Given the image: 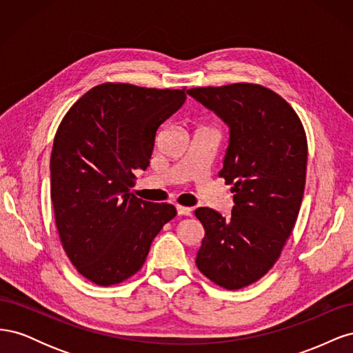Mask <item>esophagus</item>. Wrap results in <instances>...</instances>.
Instances as JSON below:
<instances>
[{"instance_id":"esophagus-1","label":"esophagus","mask_w":353,"mask_h":353,"mask_svg":"<svg viewBox=\"0 0 353 353\" xmlns=\"http://www.w3.org/2000/svg\"><path fill=\"white\" fill-rule=\"evenodd\" d=\"M176 210L179 215H184V216H191V213H193V209L183 206V205H176Z\"/></svg>"}]
</instances>
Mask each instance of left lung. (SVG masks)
I'll use <instances>...</instances> for the list:
<instances>
[{
  "label": "left lung",
  "instance_id": "obj_1",
  "mask_svg": "<svg viewBox=\"0 0 353 353\" xmlns=\"http://www.w3.org/2000/svg\"><path fill=\"white\" fill-rule=\"evenodd\" d=\"M231 128L219 176L234 193L231 218L194 210L205 228L199 271L227 290L261 280L279 261L301 210L307 162L301 117L281 95L237 82L187 91Z\"/></svg>",
  "mask_w": 353,
  "mask_h": 353
}]
</instances>
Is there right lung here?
<instances>
[{"label": "right lung", "mask_w": 353, "mask_h": 353, "mask_svg": "<svg viewBox=\"0 0 353 353\" xmlns=\"http://www.w3.org/2000/svg\"><path fill=\"white\" fill-rule=\"evenodd\" d=\"M185 88L104 82L63 117L52 144L51 201L60 243L88 281L131 279L153 239L176 215L169 203L138 199L135 169H145L159 126L185 101Z\"/></svg>", "instance_id": "add662e5"}]
</instances>
